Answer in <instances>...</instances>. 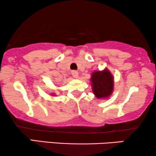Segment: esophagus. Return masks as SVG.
<instances>
[{
    "label": "esophagus",
    "instance_id": "34e87169",
    "mask_svg": "<svg viewBox=\"0 0 156 156\" xmlns=\"http://www.w3.org/2000/svg\"><path fill=\"white\" fill-rule=\"evenodd\" d=\"M72 76H73L74 78H76V79L78 78L79 73H78L77 71H75V70H74V71L72 72Z\"/></svg>",
    "mask_w": 156,
    "mask_h": 156
}]
</instances>
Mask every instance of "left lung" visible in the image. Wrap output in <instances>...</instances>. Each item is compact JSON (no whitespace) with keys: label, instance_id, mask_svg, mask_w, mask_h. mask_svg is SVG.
<instances>
[{"label":"left lung","instance_id":"1","mask_svg":"<svg viewBox=\"0 0 156 156\" xmlns=\"http://www.w3.org/2000/svg\"><path fill=\"white\" fill-rule=\"evenodd\" d=\"M91 86L93 94L99 99H106L114 91V78L107 68L96 70L91 74Z\"/></svg>","mask_w":156,"mask_h":156}]
</instances>
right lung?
<instances>
[{"label": "right lung", "instance_id": "1", "mask_svg": "<svg viewBox=\"0 0 156 156\" xmlns=\"http://www.w3.org/2000/svg\"><path fill=\"white\" fill-rule=\"evenodd\" d=\"M50 95H51V96H52V97H56V95H55L54 93H51Z\"/></svg>", "mask_w": 156, "mask_h": 156}]
</instances>
